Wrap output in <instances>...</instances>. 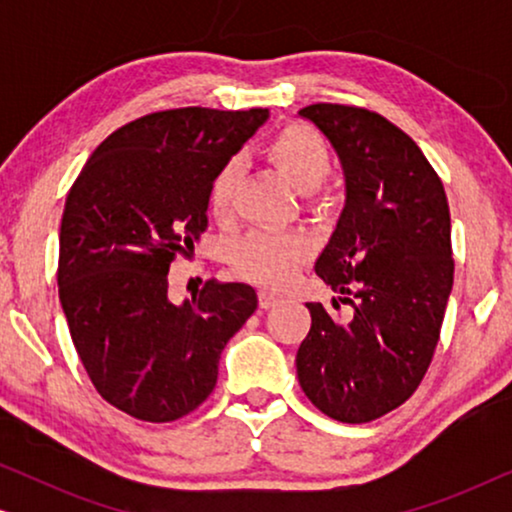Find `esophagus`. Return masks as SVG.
Masks as SVG:
<instances>
[{
	"label": "esophagus",
	"mask_w": 512,
	"mask_h": 512,
	"mask_svg": "<svg viewBox=\"0 0 512 512\" xmlns=\"http://www.w3.org/2000/svg\"><path fill=\"white\" fill-rule=\"evenodd\" d=\"M258 303H261V307H265V310H268V307L279 303V296H277V293L263 289L261 293H258Z\"/></svg>",
	"instance_id": "esophagus-1"
}]
</instances>
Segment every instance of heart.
Masks as SVG:
<instances>
[{"label":"heart","mask_w":512,"mask_h":512,"mask_svg":"<svg viewBox=\"0 0 512 512\" xmlns=\"http://www.w3.org/2000/svg\"><path fill=\"white\" fill-rule=\"evenodd\" d=\"M270 163L298 193H314L333 170L331 151L321 135L310 125L293 123L268 144ZM240 160L230 158L216 170L209 184V209L216 219H226L233 209ZM312 254V242L305 235H279L272 230H254L235 244L233 263L240 275L258 284L282 286L291 284L300 268Z\"/></svg>","instance_id":"obj_1"}]
</instances>
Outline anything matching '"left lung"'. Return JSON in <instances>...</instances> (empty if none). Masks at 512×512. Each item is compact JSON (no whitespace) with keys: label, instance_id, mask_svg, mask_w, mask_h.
I'll use <instances>...</instances> for the list:
<instances>
[{"label":"left lung","instance_id":"obj_1","mask_svg":"<svg viewBox=\"0 0 512 512\" xmlns=\"http://www.w3.org/2000/svg\"><path fill=\"white\" fill-rule=\"evenodd\" d=\"M345 172V207L314 270L352 312L307 303L296 354L305 396L331 419L363 424L408 401L438 345L454 261L443 181L401 128L375 111L310 104Z\"/></svg>","mask_w":512,"mask_h":512}]
</instances>
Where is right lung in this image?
<instances>
[{
	"instance_id": "add662e5",
	"label": "right lung",
	"mask_w": 512,
	"mask_h": 512,
	"mask_svg": "<svg viewBox=\"0 0 512 512\" xmlns=\"http://www.w3.org/2000/svg\"><path fill=\"white\" fill-rule=\"evenodd\" d=\"M268 109H167L104 139L69 188L58 291L97 394L142 422H174L212 394L228 340L256 312L249 284L209 279L167 298L174 256L207 228L209 184Z\"/></svg>"
}]
</instances>
